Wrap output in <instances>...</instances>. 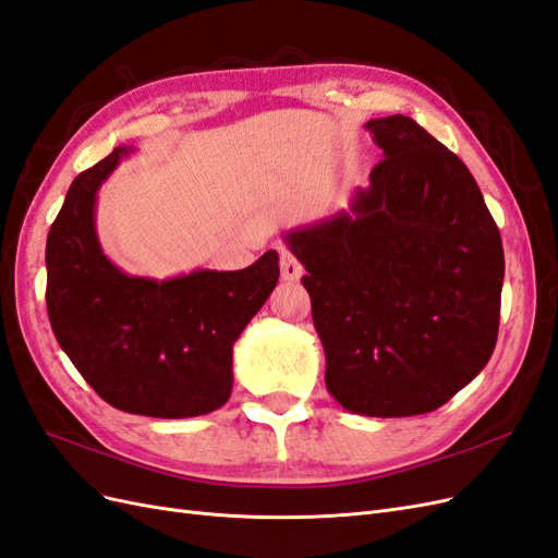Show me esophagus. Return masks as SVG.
Returning a JSON list of instances; mask_svg holds the SVG:
<instances>
[{
	"label": "esophagus",
	"mask_w": 558,
	"mask_h": 558,
	"mask_svg": "<svg viewBox=\"0 0 558 558\" xmlns=\"http://www.w3.org/2000/svg\"><path fill=\"white\" fill-rule=\"evenodd\" d=\"M280 274L288 282H296L301 276H304V266L299 264V259L290 250H280Z\"/></svg>",
	"instance_id": "1"
}]
</instances>
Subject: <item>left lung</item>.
I'll return each mask as SVG.
<instances>
[{
	"mask_svg": "<svg viewBox=\"0 0 558 558\" xmlns=\"http://www.w3.org/2000/svg\"><path fill=\"white\" fill-rule=\"evenodd\" d=\"M384 151L350 210L284 233L304 264L325 384L374 418L435 411L493 355L505 254L460 158L402 114L367 121Z\"/></svg>",
	"mask_w": 558,
	"mask_h": 558,
	"instance_id": "8db88e82",
	"label": "left lung"
}]
</instances>
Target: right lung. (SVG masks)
Returning a JSON list of instances; mask_svg holds the SVG:
<instances>
[{"label": "right lung", "instance_id": "1", "mask_svg": "<svg viewBox=\"0 0 558 558\" xmlns=\"http://www.w3.org/2000/svg\"><path fill=\"white\" fill-rule=\"evenodd\" d=\"M131 154L117 147L68 191L46 241L49 320L107 404L151 418L203 416L231 397L233 343L278 284V252L241 270L168 280L123 274L102 252L95 203Z\"/></svg>", "mask_w": 558, "mask_h": 558}]
</instances>
